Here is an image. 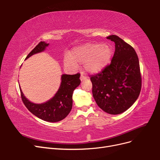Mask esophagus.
<instances>
[{
  "mask_svg": "<svg viewBox=\"0 0 160 160\" xmlns=\"http://www.w3.org/2000/svg\"><path fill=\"white\" fill-rule=\"evenodd\" d=\"M85 78H86V77L83 75V74H82V73H81V77H80V79H81V81H83L84 79H85Z\"/></svg>",
  "mask_w": 160,
  "mask_h": 160,
  "instance_id": "esophagus-1",
  "label": "esophagus"
}]
</instances>
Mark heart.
<instances>
[{
    "mask_svg": "<svg viewBox=\"0 0 160 160\" xmlns=\"http://www.w3.org/2000/svg\"><path fill=\"white\" fill-rule=\"evenodd\" d=\"M113 55L112 47L108 44L86 43L72 49L70 56L64 59V65L74 70L78 63H83L85 70L91 74H97L106 68Z\"/></svg>",
    "mask_w": 160,
    "mask_h": 160,
    "instance_id": "heart-1",
    "label": "heart"
}]
</instances>
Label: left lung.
Listing matches in <instances>:
<instances>
[{
    "label": "left lung",
    "instance_id": "1",
    "mask_svg": "<svg viewBox=\"0 0 160 160\" xmlns=\"http://www.w3.org/2000/svg\"><path fill=\"white\" fill-rule=\"evenodd\" d=\"M107 38L115 42L114 55L105 69L91 76L92 93L101 109L118 115L128 110L138 99L142 77L138 57L133 48L116 35Z\"/></svg>",
    "mask_w": 160,
    "mask_h": 160
}]
</instances>
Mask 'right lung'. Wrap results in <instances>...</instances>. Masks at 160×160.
Segmentation results:
<instances>
[{
	"label": "right lung",
	"mask_w": 160,
	"mask_h": 160,
	"mask_svg": "<svg viewBox=\"0 0 160 160\" xmlns=\"http://www.w3.org/2000/svg\"><path fill=\"white\" fill-rule=\"evenodd\" d=\"M49 43L41 41L28 54L26 59L31 56L41 52L49 46ZM80 74L61 75V85L57 93L49 101L42 103H34L24 95L20 88L22 102L31 113L36 117L48 122H57L65 119L72 109V93L78 87L81 81Z\"/></svg>",
	"instance_id": "add662e5"
}]
</instances>
